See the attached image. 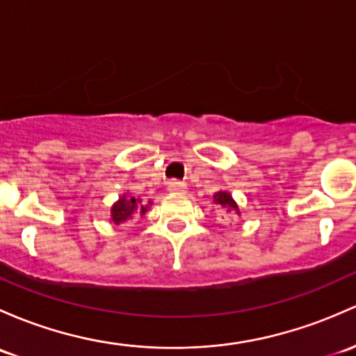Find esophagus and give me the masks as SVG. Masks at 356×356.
<instances>
[{
    "mask_svg": "<svg viewBox=\"0 0 356 356\" xmlns=\"http://www.w3.org/2000/svg\"><path fill=\"white\" fill-rule=\"evenodd\" d=\"M186 182H181V181H170L168 182L167 189L170 191V193H182V191H186Z\"/></svg>",
    "mask_w": 356,
    "mask_h": 356,
    "instance_id": "34e87169",
    "label": "esophagus"
}]
</instances>
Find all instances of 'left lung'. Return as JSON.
Instances as JSON below:
<instances>
[{"mask_svg": "<svg viewBox=\"0 0 356 356\" xmlns=\"http://www.w3.org/2000/svg\"><path fill=\"white\" fill-rule=\"evenodd\" d=\"M213 201H215L216 204H218L220 208L223 209V211L227 213H235V215H241V209H238L237 203L234 201V197H232L230 193H227V191H218V193L213 196Z\"/></svg>", "mask_w": 356, "mask_h": 356, "instance_id": "8db88e82", "label": "left lung"}]
</instances>
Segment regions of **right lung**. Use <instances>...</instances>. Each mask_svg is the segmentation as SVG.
Wrapping results in <instances>:
<instances>
[{
    "instance_id": "obj_1",
    "label": "right lung",
    "mask_w": 356,
    "mask_h": 356,
    "mask_svg": "<svg viewBox=\"0 0 356 356\" xmlns=\"http://www.w3.org/2000/svg\"><path fill=\"white\" fill-rule=\"evenodd\" d=\"M148 211V204H143L140 197L129 196V194H122L111 209V218L115 225L126 222V220L133 218V215H145Z\"/></svg>"
}]
</instances>
